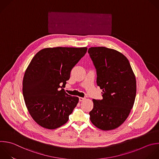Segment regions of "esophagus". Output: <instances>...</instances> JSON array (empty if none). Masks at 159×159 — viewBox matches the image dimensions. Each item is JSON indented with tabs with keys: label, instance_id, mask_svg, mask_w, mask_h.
I'll list each match as a JSON object with an SVG mask.
<instances>
[{
	"label": "esophagus",
	"instance_id": "1",
	"mask_svg": "<svg viewBox=\"0 0 159 159\" xmlns=\"http://www.w3.org/2000/svg\"><path fill=\"white\" fill-rule=\"evenodd\" d=\"M85 99V97H79V101H80V102H82V101H84Z\"/></svg>",
	"mask_w": 159,
	"mask_h": 159
}]
</instances>
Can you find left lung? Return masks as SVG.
Returning <instances> with one entry per match:
<instances>
[{
	"label": "left lung",
	"instance_id": "1",
	"mask_svg": "<svg viewBox=\"0 0 159 159\" xmlns=\"http://www.w3.org/2000/svg\"><path fill=\"white\" fill-rule=\"evenodd\" d=\"M88 53L97 72L102 100L93 99L92 123L103 130L115 129L128 117L136 95L135 76L127 57L104 47H90Z\"/></svg>",
	"mask_w": 159,
	"mask_h": 159
}]
</instances>
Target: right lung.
I'll use <instances>...</instances> for the list:
<instances>
[{"label":"right lung","mask_w":159,"mask_h":159,"mask_svg":"<svg viewBox=\"0 0 159 159\" xmlns=\"http://www.w3.org/2000/svg\"><path fill=\"white\" fill-rule=\"evenodd\" d=\"M87 50V47L45 48L30 62L23 79V95L29 114L41 127L55 129L68 121L79 98L63 88Z\"/></svg>","instance_id":"1"}]
</instances>
